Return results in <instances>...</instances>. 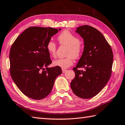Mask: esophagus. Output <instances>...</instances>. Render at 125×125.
Masks as SVG:
<instances>
[{"label":"esophagus","mask_w":125,"mask_h":125,"mask_svg":"<svg viewBox=\"0 0 125 125\" xmlns=\"http://www.w3.org/2000/svg\"><path fill=\"white\" fill-rule=\"evenodd\" d=\"M67 70H64V69H62V73H66L67 72Z\"/></svg>","instance_id":"34e87169"}]
</instances>
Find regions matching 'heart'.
I'll use <instances>...</instances> for the list:
<instances>
[{
    "label": "heart",
    "instance_id": "obj_1",
    "mask_svg": "<svg viewBox=\"0 0 125 125\" xmlns=\"http://www.w3.org/2000/svg\"><path fill=\"white\" fill-rule=\"evenodd\" d=\"M57 40L61 44L68 46L67 54L68 56L54 60L52 62V65L65 69L73 64V57L77 58L80 56L82 52V47L79 42V39L69 31H64L60 33L57 37ZM46 48L51 56H55L56 45L54 41L50 40L48 42Z\"/></svg>",
    "mask_w": 125,
    "mask_h": 125
}]
</instances>
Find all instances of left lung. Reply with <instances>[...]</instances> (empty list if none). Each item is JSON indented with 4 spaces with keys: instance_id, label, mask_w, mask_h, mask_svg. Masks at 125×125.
I'll use <instances>...</instances> for the list:
<instances>
[{
    "instance_id": "8db88e82",
    "label": "left lung",
    "mask_w": 125,
    "mask_h": 125,
    "mask_svg": "<svg viewBox=\"0 0 125 125\" xmlns=\"http://www.w3.org/2000/svg\"><path fill=\"white\" fill-rule=\"evenodd\" d=\"M84 40V50L76 67L75 77L70 83L74 94L83 99L94 97L109 81L113 55L111 47L100 31L88 25L77 28ZM83 67L84 71H78Z\"/></svg>"
}]
</instances>
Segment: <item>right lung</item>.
<instances>
[{
  "mask_svg": "<svg viewBox=\"0 0 125 125\" xmlns=\"http://www.w3.org/2000/svg\"><path fill=\"white\" fill-rule=\"evenodd\" d=\"M61 28L31 27L16 39L10 52V73L16 85L26 96L35 100L46 97L55 79L62 73L52 63L46 46Z\"/></svg>",
  "mask_w": 125,
  "mask_h": 125,
  "instance_id": "1",
  "label": "right lung"
}]
</instances>
